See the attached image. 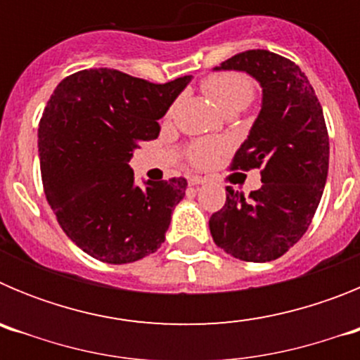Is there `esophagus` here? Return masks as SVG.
Wrapping results in <instances>:
<instances>
[{
  "label": "esophagus",
  "instance_id": "obj_1",
  "mask_svg": "<svg viewBox=\"0 0 360 360\" xmlns=\"http://www.w3.org/2000/svg\"><path fill=\"white\" fill-rule=\"evenodd\" d=\"M205 182H207V180H205L203 176H191L189 178L191 186H202V184H205Z\"/></svg>",
  "mask_w": 360,
  "mask_h": 360
}]
</instances>
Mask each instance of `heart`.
Returning a JSON list of instances; mask_svg holds the SVG:
<instances>
[{
    "label": "heart",
    "mask_w": 360,
    "mask_h": 360,
    "mask_svg": "<svg viewBox=\"0 0 360 360\" xmlns=\"http://www.w3.org/2000/svg\"><path fill=\"white\" fill-rule=\"evenodd\" d=\"M202 88L211 97L212 103L219 110H224L225 113L232 110H243L245 106H249L250 101L254 98L252 81L243 73H214V75H209L202 82ZM171 113H173V110L169 111V115ZM224 142L198 141L189 146L187 157L195 165L205 167L218 157L219 153L224 151Z\"/></svg>",
    "instance_id": "heart-1"
}]
</instances>
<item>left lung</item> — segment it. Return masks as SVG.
Returning a JSON list of instances; mask_svg holds the SVG:
<instances>
[{"mask_svg":"<svg viewBox=\"0 0 360 360\" xmlns=\"http://www.w3.org/2000/svg\"><path fill=\"white\" fill-rule=\"evenodd\" d=\"M214 70L247 72L262 84V111L231 167H262L263 186L249 200L227 187L209 229L232 257L272 262L303 238L323 196L330 158L323 108L301 68L269 50L236 53Z\"/></svg>","mask_w":360,"mask_h":360,"instance_id":"8db88e82","label":"left lung"}]
</instances>
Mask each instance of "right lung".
<instances>
[{"instance_id": "obj_1", "label": "right lung", "mask_w": 360, "mask_h": 360, "mask_svg": "<svg viewBox=\"0 0 360 360\" xmlns=\"http://www.w3.org/2000/svg\"><path fill=\"white\" fill-rule=\"evenodd\" d=\"M191 82L165 84L110 68L81 70L53 90L37 129L44 195L66 236L98 262L122 265L157 252L184 176L135 184L129 167L141 142Z\"/></svg>"}]
</instances>
